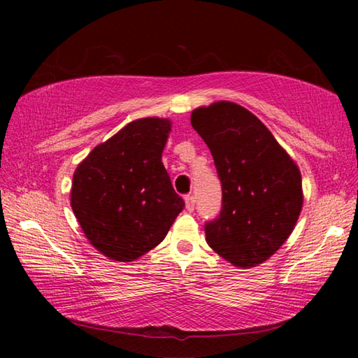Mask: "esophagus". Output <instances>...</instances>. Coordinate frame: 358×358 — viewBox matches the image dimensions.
<instances>
[{
	"label": "esophagus",
	"mask_w": 358,
	"mask_h": 358,
	"mask_svg": "<svg viewBox=\"0 0 358 358\" xmlns=\"http://www.w3.org/2000/svg\"><path fill=\"white\" fill-rule=\"evenodd\" d=\"M185 203H186V210L187 211H192L194 207H196V199H194V196H186L185 197Z\"/></svg>",
	"instance_id": "esophagus-1"
}]
</instances>
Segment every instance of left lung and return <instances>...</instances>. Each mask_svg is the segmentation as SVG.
I'll use <instances>...</instances> for the list:
<instances>
[{"mask_svg": "<svg viewBox=\"0 0 358 358\" xmlns=\"http://www.w3.org/2000/svg\"><path fill=\"white\" fill-rule=\"evenodd\" d=\"M191 124L208 145L222 186L221 213L205 224L207 243L235 266H257L299 220V167L262 121L235 102L196 108Z\"/></svg>", "mask_w": 358, "mask_h": 358, "instance_id": "8db88e82", "label": "left lung"}]
</instances>
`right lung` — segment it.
<instances>
[{
	"instance_id": "obj_1",
	"label": "right lung",
	"mask_w": 358,
	"mask_h": 358,
	"mask_svg": "<svg viewBox=\"0 0 358 358\" xmlns=\"http://www.w3.org/2000/svg\"><path fill=\"white\" fill-rule=\"evenodd\" d=\"M171 128L167 118L131 121L76 169L72 211L108 259L131 262L153 250L185 207L161 161Z\"/></svg>"
}]
</instances>
